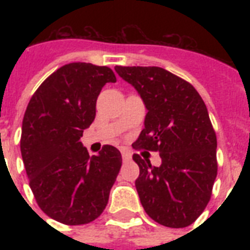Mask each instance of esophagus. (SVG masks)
<instances>
[{"label": "esophagus", "instance_id": "obj_1", "mask_svg": "<svg viewBox=\"0 0 250 250\" xmlns=\"http://www.w3.org/2000/svg\"><path fill=\"white\" fill-rule=\"evenodd\" d=\"M122 158H123V161L125 162H128L129 160H131V153L128 152V150H125V149H122Z\"/></svg>", "mask_w": 250, "mask_h": 250}]
</instances>
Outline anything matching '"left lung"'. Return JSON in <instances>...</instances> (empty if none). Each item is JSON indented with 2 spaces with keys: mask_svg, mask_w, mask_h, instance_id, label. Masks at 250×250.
<instances>
[{
  "mask_svg": "<svg viewBox=\"0 0 250 250\" xmlns=\"http://www.w3.org/2000/svg\"><path fill=\"white\" fill-rule=\"evenodd\" d=\"M115 71L132 84L148 109L133 149L160 152L161 166L133 154L141 205L153 221L171 229L192 225L209 204L217 178V136L204 100L187 80L161 67Z\"/></svg>",
  "mask_w": 250,
  "mask_h": 250,
  "instance_id": "obj_1",
  "label": "left lung"
}]
</instances>
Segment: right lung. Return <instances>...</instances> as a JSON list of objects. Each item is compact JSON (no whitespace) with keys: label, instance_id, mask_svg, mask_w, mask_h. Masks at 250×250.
<instances>
[{"label":"right lung","instance_id":"add662e5","mask_svg":"<svg viewBox=\"0 0 250 250\" xmlns=\"http://www.w3.org/2000/svg\"><path fill=\"white\" fill-rule=\"evenodd\" d=\"M113 70L92 63L64 64L41 83L21 125V152L37 205L63 225H86L101 215L122 166L121 152L104 145L98 156L80 143L96 117L102 86Z\"/></svg>","mask_w":250,"mask_h":250}]
</instances>
